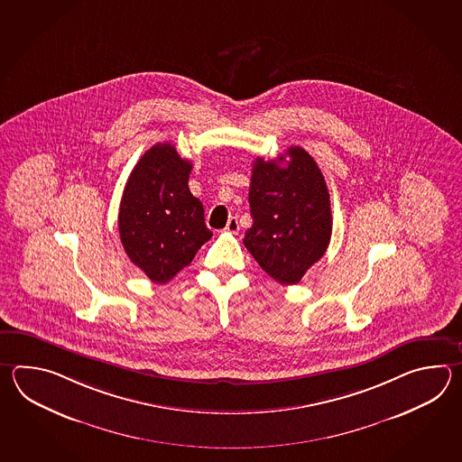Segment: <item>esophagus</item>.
I'll return each instance as SVG.
<instances>
[{
  "label": "esophagus",
  "instance_id": "esophagus-1",
  "mask_svg": "<svg viewBox=\"0 0 462 462\" xmlns=\"http://www.w3.org/2000/svg\"><path fill=\"white\" fill-rule=\"evenodd\" d=\"M225 231H226V233H231V235H237V231H239V221H237V217H229V221H227Z\"/></svg>",
  "mask_w": 462,
  "mask_h": 462
}]
</instances>
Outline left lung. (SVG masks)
Masks as SVG:
<instances>
[{
  "label": "left lung",
  "instance_id": "8db88e82",
  "mask_svg": "<svg viewBox=\"0 0 462 462\" xmlns=\"http://www.w3.org/2000/svg\"><path fill=\"white\" fill-rule=\"evenodd\" d=\"M249 207L247 251L277 282L297 284L325 254L332 236L330 195L314 158L300 147L269 162L255 158Z\"/></svg>",
  "mask_w": 462,
  "mask_h": 462
}]
</instances>
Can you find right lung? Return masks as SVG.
I'll return each mask as SVG.
<instances>
[{
    "label": "right lung",
    "instance_id": "add662e5",
    "mask_svg": "<svg viewBox=\"0 0 462 462\" xmlns=\"http://www.w3.org/2000/svg\"><path fill=\"white\" fill-rule=\"evenodd\" d=\"M191 162L171 143L147 150L132 170L118 209L120 241L152 282L167 284L211 239L203 203L191 195Z\"/></svg>",
    "mask_w": 462,
    "mask_h": 462
}]
</instances>
